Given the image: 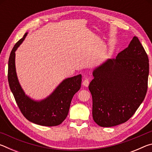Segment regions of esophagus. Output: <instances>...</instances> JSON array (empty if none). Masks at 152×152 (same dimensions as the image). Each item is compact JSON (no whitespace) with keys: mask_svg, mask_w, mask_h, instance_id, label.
<instances>
[{"mask_svg":"<svg viewBox=\"0 0 152 152\" xmlns=\"http://www.w3.org/2000/svg\"><path fill=\"white\" fill-rule=\"evenodd\" d=\"M89 80L88 79H85L82 82V85L85 87H88L89 85Z\"/></svg>","mask_w":152,"mask_h":152,"instance_id":"esophagus-1","label":"esophagus"}]
</instances>
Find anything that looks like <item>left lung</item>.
I'll return each mask as SVG.
<instances>
[{"instance_id": "left-lung-1", "label": "left lung", "mask_w": 152, "mask_h": 152, "mask_svg": "<svg viewBox=\"0 0 152 152\" xmlns=\"http://www.w3.org/2000/svg\"><path fill=\"white\" fill-rule=\"evenodd\" d=\"M88 88L92 117L101 127L121 124L142 103L148 90L149 59L137 37L116 58L108 59L92 72Z\"/></svg>"}]
</instances>
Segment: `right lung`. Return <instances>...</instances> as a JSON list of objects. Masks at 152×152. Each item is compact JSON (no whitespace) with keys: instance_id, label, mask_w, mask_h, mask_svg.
<instances>
[{"instance_id":"add662e5","label":"right lung","mask_w":152,"mask_h":152,"mask_svg":"<svg viewBox=\"0 0 152 152\" xmlns=\"http://www.w3.org/2000/svg\"><path fill=\"white\" fill-rule=\"evenodd\" d=\"M27 33L12 48L9 59L8 81L10 88L20 112L29 121L43 126H57L68 116L72 99L81 87L82 75L64 79L45 99L35 101L25 94L17 78L15 51L26 37Z\"/></svg>"}]
</instances>
